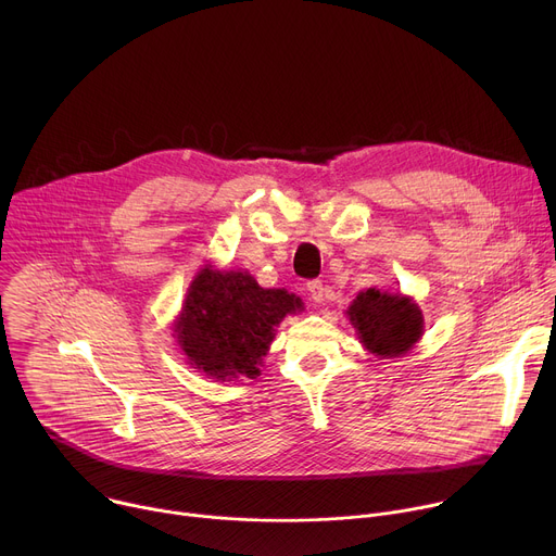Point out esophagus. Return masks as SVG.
I'll return each mask as SVG.
<instances>
[{"label": "esophagus", "instance_id": "obj_1", "mask_svg": "<svg viewBox=\"0 0 556 556\" xmlns=\"http://www.w3.org/2000/svg\"><path fill=\"white\" fill-rule=\"evenodd\" d=\"M307 294L314 303H324L326 301V286L324 281L314 279V281H307Z\"/></svg>", "mask_w": 556, "mask_h": 556}]
</instances>
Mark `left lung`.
<instances>
[{
  "mask_svg": "<svg viewBox=\"0 0 556 556\" xmlns=\"http://www.w3.org/2000/svg\"><path fill=\"white\" fill-rule=\"evenodd\" d=\"M358 341L378 358H401L409 354L425 334L420 305L401 292L367 288L345 309Z\"/></svg>",
  "mask_w": 556,
  "mask_h": 556,
  "instance_id": "left-lung-1",
  "label": "left lung"
}]
</instances>
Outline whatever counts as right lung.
I'll use <instances>...</instances> for the list:
<instances>
[{
    "instance_id": "1",
    "label": "right lung",
    "mask_w": 556,
    "mask_h": 556,
    "mask_svg": "<svg viewBox=\"0 0 556 556\" xmlns=\"http://www.w3.org/2000/svg\"><path fill=\"white\" fill-rule=\"evenodd\" d=\"M299 312L303 301L296 294L262 288L249 270L206 264L187 288L174 339L187 363L206 378H257L279 324Z\"/></svg>"
}]
</instances>
